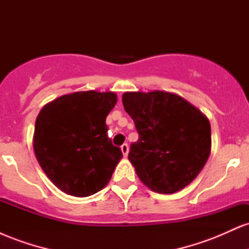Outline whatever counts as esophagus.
I'll return each instance as SVG.
<instances>
[{"mask_svg": "<svg viewBox=\"0 0 249 249\" xmlns=\"http://www.w3.org/2000/svg\"><path fill=\"white\" fill-rule=\"evenodd\" d=\"M121 150H122L123 154H124V156L126 157L127 153H128V145L127 144H123L122 146H121Z\"/></svg>", "mask_w": 249, "mask_h": 249, "instance_id": "34e87169", "label": "esophagus"}]
</instances>
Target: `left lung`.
I'll return each mask as SVG.
<instances>
[{
    "instance_id": "1",
    "label": "left lung",
    "mask_w": 249,
    "mask_h": 249,
    "mask_svg": "<svg viewBox=\"0 0 249 249\" xmlns=\"http://www.w3.org/2000/svg\"><path fill=\"white\" fill-rule=\"evenodd\" d=\"M123 105L139 133L128 160L144 185L171 194L192 182L211 153L207 117L182 97L164 91L125 92Z\"/></svg>"
}]
</instances>
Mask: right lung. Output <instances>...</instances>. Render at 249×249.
Listing matches in <instances>:
<instances>
[{
    "label": "right lung",
    "mask_w": 249,
    "mask_h": 249,
    "mask_svg": "<svg viewBox=\"0 0 249 249\" xmlns=\"http://www.w3.org/2000/svg\"><path fill=\"white\" fill-rule=\"evenodd\" d=\"M116 103L115 92L79 91L49 103L37 116L36 158L64 193L92 196L110 181L123 157L107 137L105 123Z\"/></svg>",
    "instance_id": "obj_1"
}]
</instances>
